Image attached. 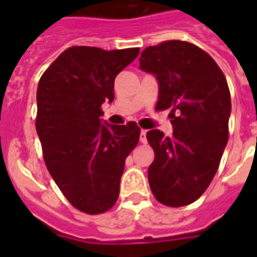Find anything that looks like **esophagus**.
<instances>
[{
    "label": "esophagus",
    "instance_id": "34e87169",
    "mask_svg": "<svg viewBox=\"0 0 257 257\" xmlns=\"http://www.w3.org/2000/svg\"><path fill=\"white\" fill-rule=\"evenodd\" d=\"M140 141L143 143V144H145V143H147V131H145V129H141Z\"/></svg>",
    "mask_w": 257,
    "mask_h": 257
}]
</instances>
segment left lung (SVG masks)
I'll return each instance as SVG.
<instances>
[{
    "mask_svg": "<svg viewBox=\"0 0 257 257\" xmlns=\"http://www.w3.org/2000/svg\"><path fill=\"white\" fill-rule=\"evenodd\" d=\"M140 69L159 82L156 109L171 108L173 135L147 133L155 151L148 169L153 195L168 207H184L203 195L219 168L228 143L231 94L215 60L191 42L148 46Z\"/></svg>",
    "mask_w": 257,
    "mask_h": 257,
    "instance_id": "left-lung-1",
    "label": "left lung"
}]
</instances>
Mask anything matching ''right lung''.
I'll return each instance as SVG.
<instances>
[{"mask_svg": "<svg viewBox=\"0 0 257 257\" xmlns=\"http://www.w3.org/2000/svg\"><path fill=\"white\" fill-rule=\"evenodd\" d=\"M139 48L72 46L45 70L37 88L36 129L46 168L78 211L98 215L114 205L125 159L140 139L135 121L101 122V105L114 98V78Z\"/></svg>", "mask_w": 257, "mask_h": 257, "instance_id": "obj_1", "label": "right lung"}]
</instances>
